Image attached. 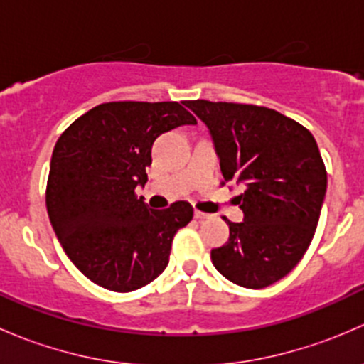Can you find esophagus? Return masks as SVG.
Here are the masks:
<instances>
[{
    "mask_svg": "<svg viewBox=\"0 0 364 364\" xmlns=\"http://www.w3.org/2000/svg\"><path fill=\"white\" fill-rule=\"evenodd\" d=\"M193 215H196L197 220H208V218H211V215H208V213L199 211V209H196V213H193Z\"/></svg>",
    "mask_w": 364,
    "mask_h": 364,
    "instance_id": "obj_1",
    "label": "esophagus"
}]
</instances>
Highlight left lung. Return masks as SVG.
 <instances>
[{
    "label": "left lung",
    "mask_w": 364,
    "mask_h": 364,
    "mask_svg": "<svg viewBox=\"0 0 364 364\" xmlns=\"http://www.w3.org/2000/svg\"><path fill=\"white\" fill-rule=\"evenodd\" d=\"M208 127L225 181L245 185L237 197L243 222L213 248V266L232 284L264 289L282 280L314 240L328 172L314 135L267 107L188 100Z\"/></svg>",
    "instance_id": "obj_1"
}]
</instances>
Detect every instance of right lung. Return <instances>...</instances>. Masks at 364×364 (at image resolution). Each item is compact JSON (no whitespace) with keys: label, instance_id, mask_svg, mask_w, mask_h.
I'll list each match as a JSON object with an SVG mask.
<instances>
[{"label":"right lung","instance_id":"obj_1","mask_svg":"<svg viewBox=\"0 0 364 364\" xmlns=\"http://www.w3.org/2000/svg\"><path fill=\"white\" fill-rule=\"evenodd\" d=\"M197 119L178 102H109L77 117L54 146L46 204L68 259L93 284L130 292L167 267L172 240L193 218L185 200L151 209L148 181L159 135Z\"/></svg>","mask_w":364,"mask_h":364}]
</instances>
